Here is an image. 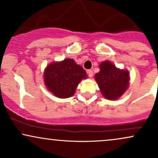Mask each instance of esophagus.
I'll return each mask as SVG.
<instances>
[{"instance_id":"esophagus-1","label":"esophagus","mask_w":158,"mask_h":158,"mask_svg":"<svg viewBox=\"0 0 158 158\" xmlns=\"http://www.w3.org/2000/svg\"><path fill=\"white\" fill-rule=\"evenodd\" d=\"M87 73H88V77H89L91 78L92 77H93V71H92V70H88V71H87Z\"/></svg>"}]
</instances>
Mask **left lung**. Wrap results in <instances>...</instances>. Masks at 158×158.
<instances>
[{"label":"left lung","mask_w":158,"mask_h":158,"mask_svg":"<svg viewBox=\"0 0 158 158\" xmlns=\"http://www.w3.org/2000/svg\"><path fill=\"white\" fill-rule=\"evenodd\" d=\"M99 69L94 78L103 97L109 100L122 97L129 86V72L117 68L108 60L99 64Z\"/></svg>","instance_id":"1"}]
</instances>
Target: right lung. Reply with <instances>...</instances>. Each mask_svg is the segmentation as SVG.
<instances>
[{"label":"right lung","instance_id":"add662e5","mask_svg":"<svg viewBox=\"0 0 158 158\" xmlns=\"http://www.w3.org/2000/svg\"><path fill=\"white\" fill-rule=\"evenodd\" d=\"M87 77L82 67L69 58L50 63L44 71L46 88L55 97L61 99L73 96L79 82Z\"/></svg>","mask_w":158,"mask_h":158}]
</instances>
